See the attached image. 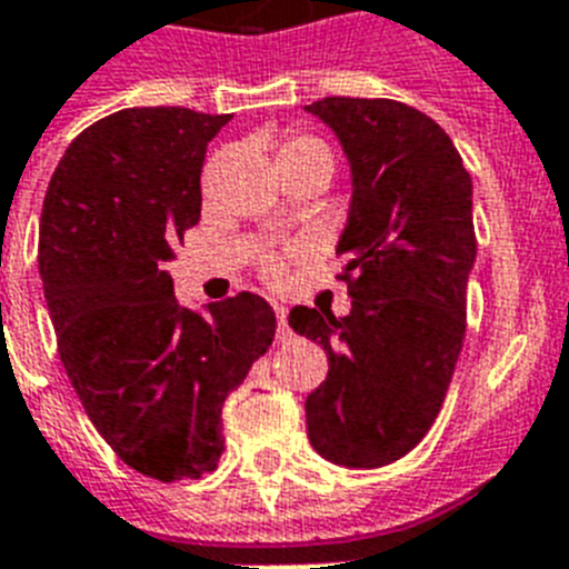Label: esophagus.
I'll return each instance as SVG.
<instances>
[{
    "mask_svg": "<svg viewBox=\"0 0 569 569\" xmlns=\"http://www.w3.org/2000/svg\"><path fill=\"white\" fill-rule=\"evenodd\" d=\"M277 312V339H292V330H289V316H286L283 303H274Z\"/></svg>",
    "mask_w": 569,
    "mask_h": 569,
    "instance_id": "esophagus-1",
    "label": "esophagus"
}]
</instances>
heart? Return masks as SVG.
I'll return each instance as SVG.
<instances>
[{"label":"heart","instance_id":"obj_1","mask_svg":"<svg viewBox=\"0 0 569 569\" xmlns=\"http://www.w3.org/2000/svg\"><path fill=\"white\" fill-rule=\"evenodd\" d=\"M286 154H327L330 157V151H327L325 142L316 140V137H289V140L280 146V154L277 157H286Z\"/></svg>","mask_w":569,"mask_h":569}]
</instances>
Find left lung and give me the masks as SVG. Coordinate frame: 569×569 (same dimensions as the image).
Listing matches in <instances>:
<instances>
[{"instance_id": "left-lung-1", "label": "left lung", "mask_w": 569, "mask_h": 569, "mask_svg": "<svg viewBox=\"0 0 569 569\" xmlns=\"http://www.w3.org/2000/svg\"><path fill=\"white\" fill-rule=\"evenodd\" d=\"M350 166L336 253L348 316L295 307L289 327L325 345L330 371L307 397L309 445L345 468L403 459L436 423L465 345L477 262L473 183L445 128L391 99L307 104Z\"/></svg>"}]
</instances>
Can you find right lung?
Returning <instances> with one entry per match:
<instances>
[{
  "label": "right lung",
  "mask_w": 569,
  "mask_h": 569,
  "mask_svg": "<svg viewBox=\"0 0 569 569\" xmlns=\"http://www.w3.org/2000/svg\"><path fill=\"white\" fill-rule=\"evenodd\" d=\"M230 113L128 108L60 157L40 216V280L60 362L92 427L142 477L216 470L221 403L271 348L253 292L183 307L166 262L201 216L207 142Z\"/></svg>",
  "instance_id": "1"
}]
</instances>
